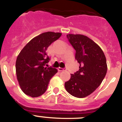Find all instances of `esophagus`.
Listing matches in <instances>:
<instances>
[{
  "label": "esophagus",
  "mask_w": 122,
  "mask_h": 122,
  "mask_svg": "<svg viewBox=\"0 0 122 122\" xmlns=\"http://www.w3.org/2000/svg\"><path fill=\"white\" fill-rule=\"evenodd\" d=\"M58 70L59 71H62L66 70V68H61V67H59V68H58Z\"/></svg>",
  "instance_id": "1"
}]
</instances>
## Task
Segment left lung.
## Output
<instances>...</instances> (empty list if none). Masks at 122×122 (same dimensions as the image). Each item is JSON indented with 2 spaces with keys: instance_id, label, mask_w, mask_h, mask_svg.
I'll return each instance as SVG.
<instances>
[{
  "instance_id": "obj_1",
  "label": "left lung",
  "mask_w": 122,
  "mask_h": 122,
  "mask_svg": "<svg viewBox=\"0 0 122 122\" xmlns=\"http://www.w3.org/2000/svg\"><path fill=\"white\" fill-rule=\"evenodd\" d=\"M67 37L76 51L79 70L65 83L66 91L77 98H84L101 85L107 71L106 58L100 46L87 36L68 34Z\"/></svg>"
}]
</instances>
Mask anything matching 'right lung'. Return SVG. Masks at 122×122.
<instances>
[{
  "instance_id": "1",
  "label": "right lung",
  "mask_w": 122,
  "mask_h": 122,
  "mask_svg": "<svg viewBox=\"0 0 122 122\" xmlns=\"http://www.w3.org/2000/svg\"><path fill=\"white\" fill-rule=\"evenodd\" d=\"M61 35L52 31L41 34L30 41L19 54L15 64L16 77L26 95L35 98L44 94L51 79L58 72L55 68L45 67L50 60L46 51Z\"/></svg>"
}]
</instances>
